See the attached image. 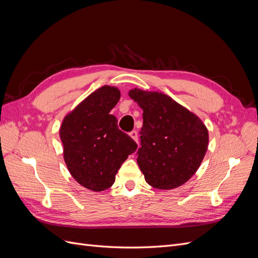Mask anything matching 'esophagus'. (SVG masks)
Segmentation results:
<instances>
[{
	"mask_svg": "<svg viewBox=\"0 0 258 258\" xmlns=\"http://www.w3.org/2000/svg\"><path fill=\"white\" fill-rule=\"evenodd\" d=\"M129 136L135 140V141L138 143V140H139V137H138V132H137V130H132L130 134H129Z\"/></svg>",
	"mask_w": 258,
	"mask_h": 258,
	"instance_id": "1",
	"label": "esophagus"
}]
</instances>
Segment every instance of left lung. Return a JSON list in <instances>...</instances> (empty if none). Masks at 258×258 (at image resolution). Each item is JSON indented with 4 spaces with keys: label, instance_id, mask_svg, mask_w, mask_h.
Instances as JSON below:
<instances>
[{
    "label": "left lung",
    "instance_id": "8db88e82",
    "mask_svg": "<svg viewBox=\"0 0 258 258\" xmlns=\"http://www.w3.org/2000/svg\"><path fill=\"white\" fill-rule=\"evenodd\" d=\"M129 96L143 110L137 161L146 183L158 189L183 185L205 157L207 127L199 117L163 93L134 89Z\"/></svg>",
    "mask_w": 258,
    "mask_h": 258
}]
</instances>
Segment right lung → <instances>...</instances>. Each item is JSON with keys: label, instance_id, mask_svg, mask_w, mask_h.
<instances>
[{"label": "right lung", "instance_id": "add662e5", "mask_svg": "<svg viewBox=\"0 0 258 258\" xmlns=\"http://www.w3.org/2000/svg\"><path fill=\"white\" fill-rule=\"evenodd\" d=\"M119 98L118 89L103 86L68 114L60 128L70 173L93 191L111 187L122 162L138 147L117 126L116 117L110 114Z\"/></svg>", "mask_w": 258, "mask_h": 258}]
</instances>
